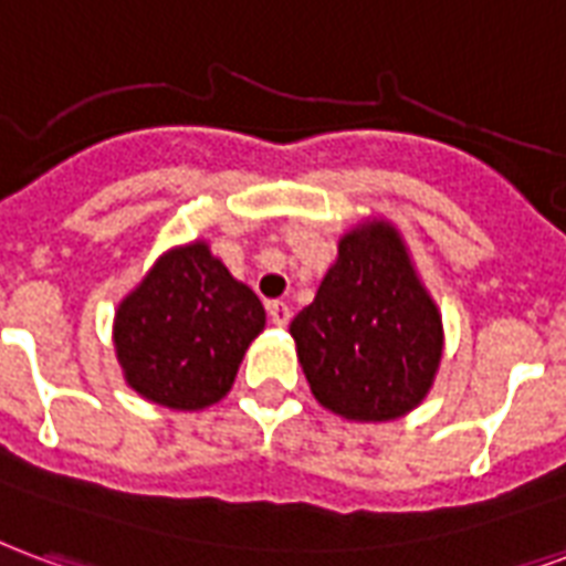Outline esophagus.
I'll return each mask as SVG.
<instances>
[{"instance_id": "1", "label": "esophagus", "mask_w": 566, "mask_h": 566, "mask_svg": "<svg viewBox=\"0 0 566 566\" xmlns=\"http://www.w3.org/2000/svg\"><path fill=\"white\" fill-rule=\"evenodd\" d=\"M266 312H270V321L275 326H287V321H291V305L282 303V300H272V303H266Z\"/></svg>"}]
</instances>
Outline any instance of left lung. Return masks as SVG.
I'll use <instances>...</instances> for the list:
<instances>
[{"instance_id":"left-lung-1","label":"left lung","mask_w":566,"mask_h":566,"mask_svg":"<svg viewBox=\"0 0 566 566\" xmlns=\"http://www.w3.org/2000/svg\"><path fill=\"white\" fill-rule=\"evenodd\" d=\"M291 336L315 399L359 422L413 411L443 354L438 305L387 221H366L338 240L336 263Z\"/></svg>"}]
</instances>
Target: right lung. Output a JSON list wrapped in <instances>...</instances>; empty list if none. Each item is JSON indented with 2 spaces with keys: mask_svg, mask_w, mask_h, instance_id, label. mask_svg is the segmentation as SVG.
<instances>
[{
  "mask_svg": "<svg viewBox=\"0 0 566 566\" xmlns=\"http://www.w3.org/2000/svg\"><path fill=\"white\" fill-rule=\"evenodd\" d=\"M266 324L261 300L207 242L161 254L116 308L113 345L134 392L174 411L216 405Z\"/></svg>",
  "mask_w": 566,
  "mask_h": 566,
  "instance_id": "right-lung-1",
  "label": "right lung"
}]
</instances>
